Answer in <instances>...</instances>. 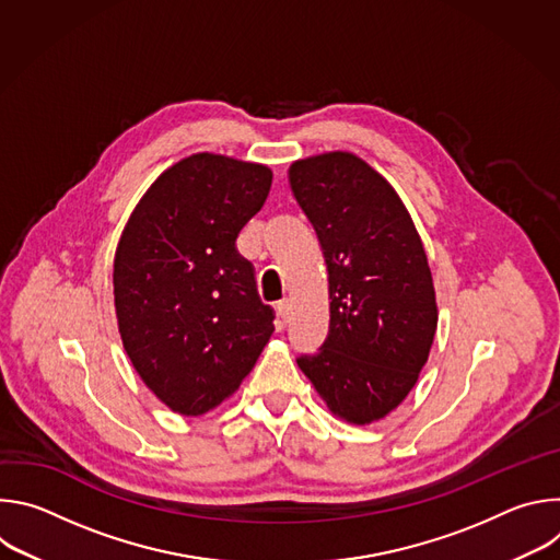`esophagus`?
<instances>
[{
  "label": "esophagus",
  "instance_id": "34e87169",
  "mask_svg": "<svg viewBox=\"0 0 560 560\" xmlns=\"http://www.w3.org/2000/svg\"><path fill=\"white\" fill-rule=\"evenodd\" d=\"M277 312H279V316H281V322H283V324H288V322H290V314H292V305H290V301H288V299L279 301V303H277Z\"/></svg>",
  "mask_w": 560,
  "mask_h": 560
}]
</instances>
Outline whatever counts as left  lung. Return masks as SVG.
<instances>
[{
    "label": "left lung",
    "mask_w": 560,
    "mask_h": 560,
    "mask_svg": "<svg viewBox=\"0 0 560 560\" xmlns=\"http://www.w3.org/2000/svg\"><path fill=\"white\" fill-rule=\"evenodd\" d=\"M290 186L322 244L330 330L296 359L341 419H383L415 387L436 332L421 236L392 186L350 152L294 162Z\"/></svg>",
    "instance_id": "1"
}]
</instances>
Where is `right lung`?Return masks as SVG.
Here are the masks:
<instances>
[{"instance_id": "right-lung-1", "label": "right lung", "mask_w": 560, "mask_h": 560, "mask_svg": "<svg viewBox=\"0 0 560 560\" xmlns=\"http://www.w3.org/2000/svg\"><path fill=\"white\" fill-rule=\"evenodd\" d=\"M272 173L221 154H192L159 177L115 253L124 348L143 383L179 415L228 398L275 332L255 266L236 236L261 210Z\"/></svg>"}]
</instances>
